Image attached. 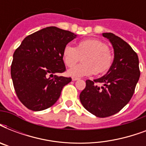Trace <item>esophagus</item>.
Segmentation results:
<instances>
[{"instance_id":"1","label":"esophagus","mask_w":146,"mask_h":146,"mask_svg":"<svg viewBox=\"0 0 146 146\" xmlns=\"http://www.w3.org/2000/svg\"><path fill=\"white\" fill-rule=\"evenodd\" d=\"M80 80V79H79V78H77V77H73V78H72V80H73V81H76V80Z\"/></svg>"}]
</instances>
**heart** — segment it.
<instances>
[{
    "label": "heart",
    "instance_id": "1",
    "mask_svg": "<svg viewBox=\"0 0 146 146\" xmlns=\"http://www.w3.org/2000/svg\"><path fill=\"white\" fill-rule=\"evenodd\" d=\"M83 56L84 64L74 67ZM63 57L66 66L74 67L68 72L73 76L103 74L111 69L113 62V55L109 50L108 45L96 38L82 40L76 47L66 44L63 51Z\"/></svg>",
    "mask_w": 146,
    "mask_h": 146
}]
</instances>
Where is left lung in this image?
I'll return each instance as SVG.
<instances>
[{
	"label": "left lung",
	"instance_id": "8db88e82",
	"mask_svg": "<svg viewBox=\"0 0 146 146\" xmlns=\"http://www.w3.org/2000/svg\"><path fill=\"white\" fill-rule=\"evenodd\" d=\"M102 35L113 45V64L106 75L93 81L86 80L80 95L83 107L98 117L119 112L131 99L140 76L138 55L129 44L113 33Z\"/></svg>",
	"mask_w": 146,
	"mask_h": 146
}]
</instances>
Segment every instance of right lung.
<instances>
[{"label": "right lung", "instance_id": "1", "mask_svg": "<svg viewBox=\"0 0 146 146\" xmlns=\"http://www.w3.org/2000/svg\"><path fill=\"white\" fill-rule=\"evenodd\" d=\"M76 36L50 26L28 35L16 49L11 78L17 97L28 109L39 111L51 107L64 86L71 82V77L53 74L66 71L63 51Z\"/></svg>", "mask_w": 146, "mask_h": 146}]
</instances>
